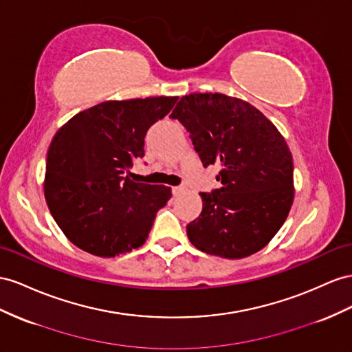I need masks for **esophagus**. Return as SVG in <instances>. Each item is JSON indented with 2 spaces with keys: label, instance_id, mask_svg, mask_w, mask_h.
Masks as SVG:
<instances>
[{
  "label": "esophagus",
  "instance_id": "1",
  "mask_svg": "<svg viewBox=\"0 0 352 352\" xmlns=\"http://www.w3.org/2000/svg\"><path fill=\"white\" fill-rule=\"evenodd\" d=\"M172 192H173V195H179L180 192H184V188L182 186H173Z\"/></svg>",
  "mask_w": 352,
  "mask_h": 352
}]
</instances>
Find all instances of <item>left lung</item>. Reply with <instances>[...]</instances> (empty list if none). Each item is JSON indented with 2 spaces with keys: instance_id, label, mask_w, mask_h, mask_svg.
<instances>
[{
  "instance_id": "8db88e82",
  "label": "left lung",
  "mask_w": 352,
  "mask_h": 352,
  "mask_svg": "<svg viewBox=\"0 0 352 352\" xmlns=\"http://www.w3.org/2000/svg\"><path fill=\"white\" fill-rule=\"evenodd\" d=\"M170 117L189 131L204 167H221L222 186L199 194L203 210L186 225L189 241L226 259L263 249L294 197L293 158L281 133L249 102L222 93L188 94Z\"/></svg>"
}]
</instances>
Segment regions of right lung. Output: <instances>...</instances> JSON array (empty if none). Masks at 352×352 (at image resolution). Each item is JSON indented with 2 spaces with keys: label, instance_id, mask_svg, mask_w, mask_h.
<instances>
[{
  "label": "right lung",
  "instance_id": "add662e5",
  "mask_svg": "<svg viewBox=\"0 0 352 352\" xmlns=\"http://www.w3.org/2000/svg\"><path fill=\"white\" fill-rule=\"evenodd\" d=\"M177 98L107 100L74 116L47 153L44 195L62 232L81 250L113 258L144 244L172 197L164 185L133 182L148 129Z\"/></svg>",
  "mask_w": 352,
  "mask_h": 352
}]
</instances>
